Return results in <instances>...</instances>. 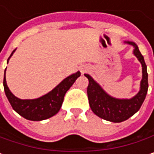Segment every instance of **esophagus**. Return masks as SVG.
<instances>
[{
    "label": "esophagus",
    "mask_w": 154,
    "mask_h": 154,
    "mask_svg": "<svg viewBox=\"0 0 154 154\" xmlns=\"http://www.w3.org/2000/svg\"><path fill=\"white\" fill-rule=\"evenodd\" d=\"M86 71H87V68L86 67L82 68V72H85Z\"/></svg>",
    "instance_id": "1"
}]
</instances>
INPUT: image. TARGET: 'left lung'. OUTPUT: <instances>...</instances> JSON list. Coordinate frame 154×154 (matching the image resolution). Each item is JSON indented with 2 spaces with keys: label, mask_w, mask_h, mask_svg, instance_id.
I'll use <instances>...</instances> for the list:
<instances>
[{
  "label": "left lung",
  "mask_w": 154,
  "mask_h": 154,
  "mask_svg": "<svg viewBox=\"0 0 154 154\" xmlns=\"http://www.w3.org/2000/svg\"><path fill=\"white\" fill-rule=\"evenodd\" d=\"M127 42L135 47L134 55L142 64L143 69V79L141 81L140 90L134 97L130 99H117L112 97L106 94L88 74H84L88 80L87 93L92 112L98 117L112 122H122L134 115L144 103L148 90V73L144 57L134 42Z\"/></svg>",
  "instance_id": "left-lung-1"
}]
</instances>
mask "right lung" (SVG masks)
Returning a JSON list of instances; mask_svg holds the SVG:
<instances>
[{
    "label": "right lung",
    "mask_w": 154,
    "mask_h": 154,
    "mask_svg": "<svg viewBox=\"0 0 154 154\" xmlns=\"http://www.w3.org/2000/svg\"><path fill=\"white\" fill-rule=\"evenodd\" d=\"M16 49H14L8 58V62L10 57L13 55ZM6 72V69H5ZM81 72H77L66 78L60 82L54 89L48 94L37 98V99H19L15 97L9 89L6 83V78L4 73L3 86L6 97L12 106V108L22 117L29 121H42L48 119L58 112L64 101V97L68 89L74 83L76 79L80 77Z\"/></svg>",
    "instance_id": "add662e5"
}]
</instances>
